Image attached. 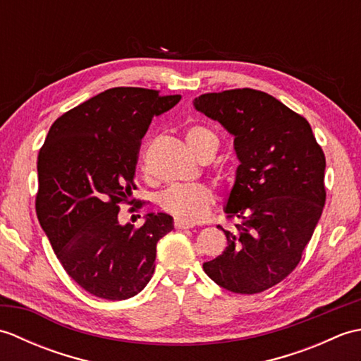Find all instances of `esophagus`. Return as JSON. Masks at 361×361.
Masks as SVG:
<instances>
[{
  "label": "esophagus",
  "instance_id": "1",
  "mask_svg": "<svg viewBox=\"0 0 361 361\" xmlns=\"http://www.w3.org/2000/svg\"><path fill=\"white\" fill-rule=\"evenodd\" d=\"M173 225H175L176 229H189V228L194 226V224H190V221H185V220H180V219H176Z\"/></svg>",
  "mask_w": 361,
  "mask_h": 361
}]
</instances>
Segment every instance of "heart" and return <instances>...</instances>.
<instances>
[{"mask_svg":"<svg viewBox=\"0 0 361 361\" xmlns=\"http://www.w3.org/2000/svg\"><path fill=\"white\" fill-rule=\"evenodd\" d=\"M185 137L189 149L197 155L198 149H200L206 141L216 137V135L208 128L194 126L186 130ZM212 203V189L206 185H200V183H198V185L172 186L159 195L161 208L171 212L176 219L190 221V224H195V221L206 217V214L209 212Z\"/></svg>","mask_w":361,"mask_h":361,"instance_id":"heart-1","label":"heart"}]
</instances>
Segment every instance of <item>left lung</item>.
I'll return each mask as SVG.
<instances>
[{
  "mask_svg": "<svg viewBox=\"0 0 361 361\" xmlns=\"http://www.w3.org/2000/svg\"><path fill=\"white\" fill-rule=\"evenodd\" d=\"M197 111L234 136L239 167L225 204L235 219L228 247L203 264L233 293L255 295L301 260L326 202L324 153L307 121L264 91L242 88L194 99Z\"/></svg>",
  "mask_w": 361,
  "mask_h": 361,
  "instance_id": "8db88e82",
  "label": "left lung"
}]
</instances>
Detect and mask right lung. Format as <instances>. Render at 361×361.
I'll return each mask as SVG.
<instances>
[{
	"label": "right lung",
	"mask_w": 361,
	"mask_h": 361,
	"mask_svg": "<svg viewBox=\"0 0 361 361\" xmlns=\"http://www.w3.org/2000/svg\"><path fill=\"white\" fill-rule=\"evenodd\" d=\"M180 99L105 90L54 122L38 153V221L65 271L97 298L140 293L155 271L158 240L173 229L166 212L145 214L137 229L121 225L118 214L136 189L137 152L153 116Z\"/></svg>",
	"instance_id": "obj_1"
}]
</instances>
